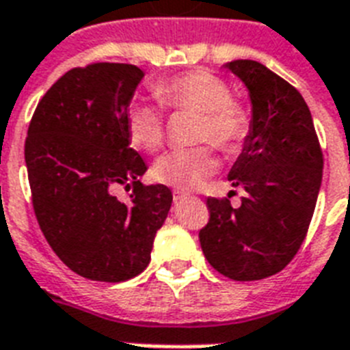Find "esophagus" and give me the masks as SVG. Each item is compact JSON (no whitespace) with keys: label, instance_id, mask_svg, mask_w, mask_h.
I'll list each match as a JSON object with an SVG mask.
<instances>
[{"label":"esophagus","instance_id":"esophagus-1","mask_svg":"<svg viewBox=\"0 0 350 350\" xmlns=\"http://www.w3.org/2000/svg\"><path fill=\"white\" fill-rule=\"evenodd\" d=\"M172 196H174L176 203H180V202H183V200H185L189 194H187V192H183V191H174V192H172Z\"/></svg>","mask_w":350,"mask_h":350}]
</instances>
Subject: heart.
Returning <instances> with one entry per match:
<instances>
[{
  "mask_svg": "<svg viewBox=\"0 0 350 350\" xmlns=\"http://www.w3.org/2000/svg\"><path fill=\"white\" fill-rule=\"evenodd\" d=\"M165 105L176 111H196V142H211L224 152H238L250 132V116L230 100L229 85L207 70H191L165 79L156 87ZM126 136L134 147L152 152L163 143L165 116L154 103L131 105L125 118ZM218 169V158L208 145L174 148L152 165V178L178 191H192Z\"/></svg>",
  "mask_w": 350,
  "mask_h": 350,
  "instance_id": "heart-1",
  "label": "heart"
}]
</instances>
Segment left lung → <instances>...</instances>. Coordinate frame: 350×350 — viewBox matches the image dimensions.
<instances>
[{
  "label": "left lung",
  "mask_w": 350,
  "mask_h": 350,
  "mask_svg": "<svg viewBox=\"0 0 350 350\" xmlns=\"http://www.w3.org/2000/svg\"><path fill=\"white\" fill-rule=\"evenodd\" d=\"M245 85L250 132L229 172L243 187L241 205L208 198L211 219L200 230L207 261L236 282L272 276L305 239L320 194L323 154L312 116L293 85L252 59L225 63Z\"/></svg>",
  "instance_id": "obj_1"
}]
</instances>
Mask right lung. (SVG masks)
Masks as SVG:
<instances>
[{"label":"right lung","instance_id":"1","mask_svg":"<svg viewBox=\"0 0 350 350\" xmlns=\"http://www.w3.org/2000/svg\"><path fill=\"white\" fill-rule=\"evenodd\" d=\"M143 70L94 63L63 74L36 107L25 142L32 205L46 241L79 276L126 282L145 271L172 192L145 187L125 118ZM133 187L131 202L111 191Z\"/></svg>","mask_w":350,"mask_h":350}]
</instances>
